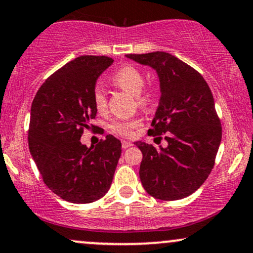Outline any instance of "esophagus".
<instances>
[{"label": "esophagus", "instance_id": "esophagus-1", "mask_svg": "<svg viewBox=\"0 0 253 253\" xmlns=\"http://www.w3.org/2000/svg\"><path fill=\"white\" fill-rule=\"evenodd\" d=\"M130 146H133V144L130 143V141H126V140H124L123 141V149H128V147H130Z\"/></svg>", "mask_w": 253, "mask_h": 253}]
</instances>
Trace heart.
Wrapping results in <instances>:
<instances>
[{
	"instance_id": "1",
	"label": "heart",
	"mask_w": 253,
	"mask_h": 253,
	"mask_svg": "<svg viewBox=\"0 0 253 253\" xmlns=\"http://www.w3.org/2000/svg\"><path fill=\"white\" fill-rule=\"evenodd\" d=\"M113 82L119 88L126 90L136 96L138 104L141 107H149L155 100V91L152 89L143 90L145 86V76L139 69L134 66H124L113 76ZM92 100L98 112H103L107 107L106 90L101 84H96L92 91ZM141 125L139 118L129 120H117L112 124V129L118 134L124 136L133 135L134 130Z\"/></svg>"
}]
</instances>
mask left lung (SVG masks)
I'll list each match as a JSON object with an SVG mask.
<instances>
[{"instance_id":"8db88e82","label":"left lung","mask_w":253,"mask_h":253,"mask_svg":"<svg viewBox=\"0 0 253 253\" xmlns=\"http://www.w3.org/2000/svg\"><path fill=\"white\" fill-rule=\"evenodd\" d=\"M126 57L158 75L161 98L149 134L167 133V147L134 143L143 153L141 184L155 199H184L210 176L221 141L213 94L201 74L172 54L157 51Z\"/></svg>"}]
</instances>
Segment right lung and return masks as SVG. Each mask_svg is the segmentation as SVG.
I'll list each match as a JSON object with an SVG mask.
<instances>
[{"label":"right lung","instance_id":"add662e5","mask_svg":"<svg viewBox=\"0 0 253 253\" xmlns=\"http://www.w3.org/2000/svg\"><path fill=\"white\" fill-rule=\"evenodd\" d=\"M113 62L106 56L75 58L43 82L32 103L31 155L43 183L68 202L90 203L106 195L121 156V141L110 134L95 149L81 143L83 130L94 127L96 81Z\"/></svg>","mask_w":253,"mask_h":253}]
</instances>
